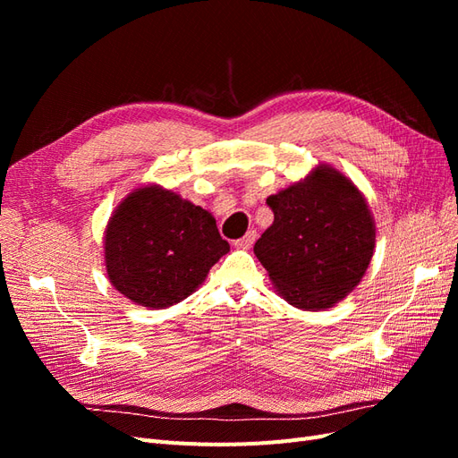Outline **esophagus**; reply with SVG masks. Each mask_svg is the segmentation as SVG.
Segmentation results:
<instances>
[{
  "label": "esophagus",
  "instance_id": "obj_1",
  "mask_svg": "<svg viewBox=\"0 0 458 458\" xmlns=\"http://www.w3.org/2000/svg\"><path fill=\"white\" fill-rule=\"evenodd\" d=\"M254 241H256V231L252 229V231H248L242 239L234 241L233 246H234V248H241V250H248V248H250V246L254 244Z\"/></svg>",
  "mask_w": 458,
  "mask_h": 458
}]
</instances>
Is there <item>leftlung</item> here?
Listing matches in <instances>:
<instances>
[{
  "instance_id": "1",
  "label": "left lung",
  "mask_w": 458,
  "mask_h": 458,
  "mask_svg": "<svg viewBox=\"0 0 458 458\" xmlns=\"http://www.w3.org/2000/svg\"><path fill=\"white\" fill-rule=\"evenodd\" d=\"M273 224L254 254L290 306H336L363 279L377 242L367 199L350 177L318 164L306 179L271 195Z\"/></svg>"
}]
</instances>
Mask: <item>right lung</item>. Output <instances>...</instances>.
Returning a JSON list of instances; mask_svg holds the SVG:
<instances>
[{
    "instance_id": "obj_1",
    "label": "right lung",
    "mask_w": 458,
    "mask_h": 458,
    "mask_svg": "<svg viewBox=\"0 0 458 458\" xmlns=\"http://www.w3.org/2000/svg\"><path fill=\"white\" fill-rule=\"evenodd\" d=\"M103 244L108 281L147 310L191 296L229 252L210 212L160 185L133 189L116 206Z\"/></svg>"
}]
</instances>
